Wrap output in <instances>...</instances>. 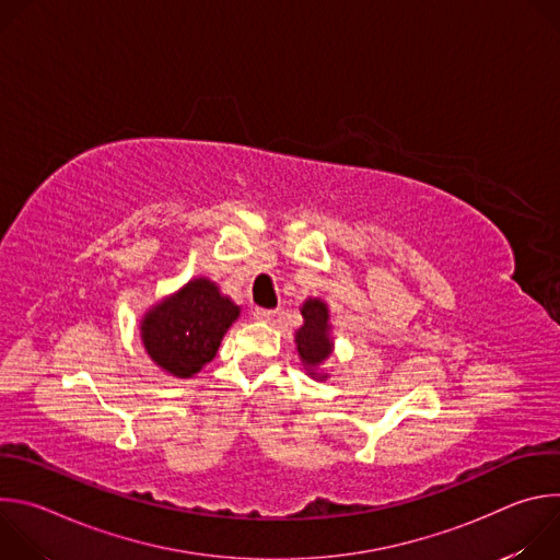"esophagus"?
<instances>
[{
  "instance_id": "1",
  "label": "esophagus",
  "mask_w": 560,
  "mask_h": 560,
  "mask_svg": "<svg viewBox=\"0 0 560 560\" xmlns=\"http://www.w3.org/2000/svg\"><path fill=\"white\" fill-rule=\"evenodd\" d=\"M272 316H275V310H266V307H255L253 312V318H257V322H270Z\"/></svg>"
}]
</instances>
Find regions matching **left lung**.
I'll return each instance as SVG.
<instances>
[{"label": "left lung", "instance_id": "left-lung-1", "mask_svg": "<svg viewBox=\"0 0 560 560\" xmlns=\"http://www.w3.org/2000/svg\"><path fill=\"white\" fill-rule=\"evenodd\" d=\"M299 310L303 316V326L294 332L299 361L307 376L316 381H326L330 374L324 372L322 368L335 352L330 307L322 296H307Z\"/></svg>", "mask_w": 560, "mask_h": 560}]
</instances>
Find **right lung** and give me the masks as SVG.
<instances>
[{
  "instance_id": "1",
  "label": "right lung",
  "mask_w": 560,
  "mask_h": 560,
  "mask_svg": "<svg viewBox=\"0 0 560 560\" xmlns=\"http://www.w3.org/2000/svg\"><path fill=\"white\" fill-rule=\"evenodd\" d=\"M238 307L208 277H195L150 305L139 318L148 359L175 378H190L208 365L236 318Z\"/></svg>"
}]
</instances>
